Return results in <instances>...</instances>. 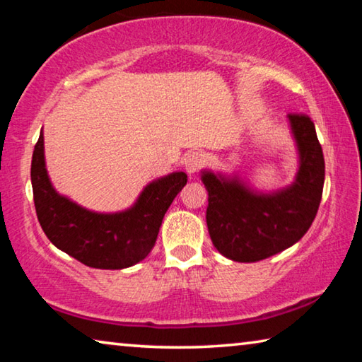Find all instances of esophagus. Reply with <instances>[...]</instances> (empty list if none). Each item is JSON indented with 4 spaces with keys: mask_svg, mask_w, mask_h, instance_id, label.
I'll return each instance as SVG.
<instances>
[{
    "mask_svg": "<svg viewBox=\"0 0 362 362\" xmlns=\"http://www.w3.org/2000/svg\"><path fill=\"white\" fill-rule=\"evenodd\" d=\"M204 163V155L199 151H193L187 155L185 158V169L189 175H193L196 170L201 168V164Z\"/></svg>",
    "mask_w": 362,
    "mask_h": 362,
    "instance_id": "obj_1",
    "label": "esophagus"
}]
</instances>
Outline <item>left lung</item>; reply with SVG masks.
Here are the masks:
<instances>
[{
	"label": "left lung",
	"mask_w": 362,
	"mask_h": 362,
	"mask_svg": "<svg viewBox=\"0 0 362 362\" xmlns=\"http://www.w3.org/2000/svg\"><path fill=\"white\" fill-rule=\"evenodd\" d=\"M297 151V173L283 188L263 192L240 173L203 169L209 193L206 222L212 244L233 262L252 263L302 240L316 217L324 187V156L313 121L287 115Z\"/></svg>",
	"instance_id": "8db88e82"
}]
</instances>
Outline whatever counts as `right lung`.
Returning <instances> with one entry per match:
<instances>
[{
	"mask_svg": "<svg viewBox=\"0 0 362 362\" xmlns=\"http://www.w3.org/2000/svg\"><path fill=\"white\" fill-rule=\"evenodd\" d=\"M185 185L187 174L175 170L146 183L126 209L90 211L54 188L42 129L35 145L32 187L41 228L54 246L90 268L122 269L142 262L155 246L164 214Z\"/></svg>",
	"mask_w": 362,
	"mask_h": 362,
	"instance_id": "add662e5",
	"label": "right lung"
}]
</instances>
